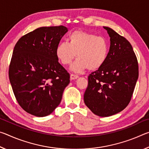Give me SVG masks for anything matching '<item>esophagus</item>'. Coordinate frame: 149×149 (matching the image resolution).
<instances>
[{"label":"esophagus","mask_w":149,"mask_h":149,"mask_svg":"<svg viewBox=\"0 0 149 149\" xmlns=\"http://www.w3.org/2000/svg\"><path fill=\"white\" fill-rule=\"evenodd\" d=\"M79 77L77 75H75V74H70V79L71 80H74L75 79H77Z\"/></svg>","instance_id":"1"}]
</instances>
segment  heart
Instances as JSON below:
<instances>
[{"mask_svg": "<svg viewBox=\"0 0 149 149\" xmlns=\"http://www.w3.org/2000/svg\"><path fill=\"white\" fill-rule=\"evenodd\" d=\"M108 52L109 45L104 37L81 31L70 33L68 42H60L55 50L56 58L64 65H69L77 57L70 67L72 71L76 73L87 68H100L107 60Z\"/></svg>", "mask_w": 149, "mask_h": 149, "instance_id": "obj_1", "label": "heart"}]
</instances>
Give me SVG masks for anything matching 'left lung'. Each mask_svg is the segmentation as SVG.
<instances>
[{
	"mask_svg": "<svg viewBox=\"0 0 149 149\" xmlns=\"http://www.w3.org/2000/svg\"><path fill=\"white\" fill-rule=\"evenodd\" d=\"M103 27L110 37V50L102 66L88 77L84 102L93 114L108 117L129 104L138 79L139 68L130 42L112 29Z\"/></svg>",
	"mask_w": 149,
	"mask_h": 149,
	"instance_id": "obj_1",
	"label": "left lung"
}]
</instances>
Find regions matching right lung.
Wrapping results in <instances>:
<instances>
[{"mask_svg": "<svg viewBox=\"0 0 149 149\" xmlns=\"http://www.w3.org/2000/svg\"><path fill=\"white\" fill-rule=\"evenodd\" d=\"M64 26L41 27L16 42L9 79L17 102L29 114L44 117L61 102L70 74L58 62L55 50L68 31Z\"/></svg>", "mask_w": 149, "mask_h": 149, "instance_id": "1", "label": "right lung"}]
</instances>
